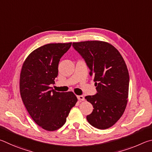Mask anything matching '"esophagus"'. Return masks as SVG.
<instances>
[{"label":"esophagus","instance_id":"34e87169","mask_svg":"<svg viewBox=\"0 0 152 152\" xmlns=\"http://www.w3.org/2000/svg\"><path fill=\"white\" fill-rule=\"evenodd\" d=\"M77 98L79 101H84L85 100V98L83 95H78Z\"/></svg>","mask_w":152,"mask_h":152}]
</instances>
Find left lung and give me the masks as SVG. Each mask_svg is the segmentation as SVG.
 I'll use <instances>...</instances> for the list:
<instances>
[{"mask_svg":"<svg viewBox=\"0 0 152 152\" xmlns=\"http://www.w3.org/2000/svg\"><path fill=\"white\" fill-rule=\"evenodd\" d=\"M73 46L86 61L97 87L96 95L86 97L94 108L87 120L97 129L110 128L123 115L128 101L129 76L126 62L107 42L82 41L73 42Z\"/></svg>","mask_w":152,"mask_h":152,"instance_id":"1","label":"left lung"}]
</instances>
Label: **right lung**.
<instances>
[{
    "instance_id": "add662e5",
    "label": "right lung",
    "mask_w": 152,
    "mask_h": 152,
    "mask_svg": "<svg viewBox=\"0 0 152 152\" xmlns=\"http://www.w3.org/2000/svg\"><path fill=\"white\" fill-rule=\"evenodd\" d=\"M72 42L50 43L31 52L23 64L20 74V94L34 121L47 131H55L65 124L77 98L72 91L50 90L58 75L61 57Z\"/></svg>"
}]
</instances>
